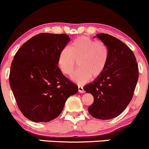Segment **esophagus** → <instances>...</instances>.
Wrapping results in <instances>:
<instances>
[{"mask_svg": "<svg viewBox=\"0 0 149 149\" xmlns=\"http://www.w3.org/2000/svg\"><path fill=\"white\" fill-rule=\"evenodd\" d=\"M78 91H79V93H85V90H84L83 87H82V86H81V85L78 86Z\"/></svg>", "mask_w": 149, "mask_h": 149, "instance_id": "34e87169", "label": "esophagus"}]
</instances>
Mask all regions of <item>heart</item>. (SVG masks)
<instances>
[{
	"label": "heart",
	"mask_w": 149,
	"mask_h": 149,
	"mask_svg": "<svg viewBox=\"0 0 149 149\" xmlns=\"http://www.w3.org/2000/svg\"><path fill=\"white\" fill-rule=\"evenodd\" d=\"M109 58L108 47L101 41H95L87 36L75 39L69 48L64 47L59 52L57 63L64 74L70 75L76 67L79 68L73 73V82L82 85L90 78H96L102 74Z\"/></svg>",
	"instance_id": "1"
}]
</instances>
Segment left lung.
<instances>
[{
    "mask_svg": "<svg viewBox=\"0 0 149 149\" xmlns=\"http://www.w3.org/2000/svg\"><path fill=\"white\" fill-rule=\"evenodd\" d=\"M95 36L108 47V61L102 74L84 90L94 97L89 113L95 118L109 120L119 116L131 102L139 79V67L133 52L123 41L106 33Z\"/></svg>",
    "mask_w": 149,
    "mask_h": 149,
    "instance_id": "left-lung-1",
    "label": "left lung"
}]
</instances>
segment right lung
Instances as JSON below:
<instances>
[{
  "instance_id": "obj_1",
  "label": "right lung",
  "mask_w": 149,
  "mask_h": 149,
  "mask_svg": "<svg viewBox=\"0 0 149 149\" xmlns=\"http://www.w3.org/2000/svg\"><path fill=\"white\" fill-rule=\"evenodd\" d=\"M70 40L64 33H42L18 49L9 82L18 108L33 122H49L60 115L66 100L78 92L58 67L59 52Z\"/></svg>"
}]
</instances>
